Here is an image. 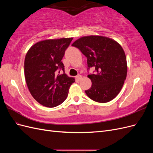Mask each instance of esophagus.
<instances>
[{
    "instance_id": "34e87169",
    "label": "esophagus",
    "mask_w": 153,
    "mask_h": 153,
    "mask_svg": "<svg viewBox=\"0 0 153 153\" xmlns=\"http://www.w3.org/2000/svg\"><path fill=\"white\" fill-rule=\"evenodd\" d=\"M82 76L81 75H78L76 76V78L77 79V80H80L81 79H82Z\"/></svg>"
}]
</instances>
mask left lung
I'll return each mask as SVG.
<instances>
[{"instance_id": "8db88e82", "label": "left lung", "mask_w": 153, "mask_h": 153, "mask_svg": "<svg viewBox=\"0 0 153 153\" xmlns=\"http://www.w3.org/2000/svg\"><path fill=\"white\" fill-rule=\"evenodd\" d=\"M87 58V66L94 68L89 75L92 85L85 91L89 98L106 103L117 96L127 75V62L124 51L116 41L101 36H84L72 45Z\"/></svg>"}]
</instances>
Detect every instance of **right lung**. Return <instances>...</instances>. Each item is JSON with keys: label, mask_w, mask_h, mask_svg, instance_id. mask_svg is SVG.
<instances>
[{"label": "right lung", "mask_w": 153, "mask_h": 153, "mask_svg": "<svg viewBox=\"0 0 153 153\" xmlns=\"http://www.w3.org/2000/svg\"><path fill=\"white\" fill-rule=\"evenodd\" d=\"M73 38L39 41L29 48L24 62L27 87L39 103L52 108L63 103L75 78L64 73L62 62L65 50Z\"/></svg>", "instance_id": "obj_1"}]
</instances>
